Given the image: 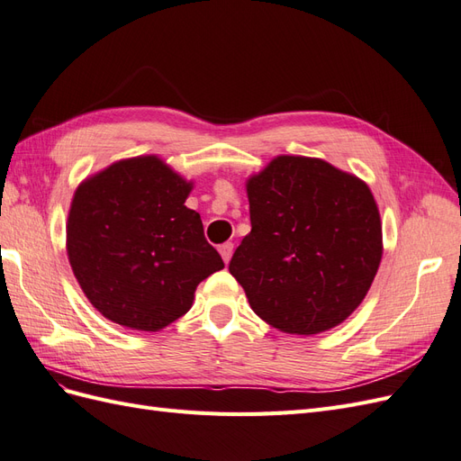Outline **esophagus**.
<instances>
[{"label":"esophagus","mask_w":461,"mask_h":461,"mask_svg":"<svg viewBox=\"0 0 461 461\" xmlns=\"http://www.w3.org/2000/svg\"><path fill=\"white\" fill-rule=\"evenodd\" d=\"M232 249H234V244H232V242H225V244H221V246H219V254H221L222 261H225V263H229V261H230V258H232Z\"/></svg>","instance_id":"1"}]
</instances>
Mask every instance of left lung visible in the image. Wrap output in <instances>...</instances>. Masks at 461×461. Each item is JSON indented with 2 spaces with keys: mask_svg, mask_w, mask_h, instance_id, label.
<instances>
[{
  "mask_svg": "<svg viewBox=\"0 0 461 461\" xmlns=\"http://www.w3.org/2000/svg\"><path fill=\"white\" fill-rule=\"evenodd\" d=\"M252 230L229 271L256 315L288 332H325L364 302L383 258V222L356 175L276 156L246 180Z\"/></svg>",
  "mask_w": 461,
  "mask_h": 461,
  "instance_id": "left-lung-1",
  "label": "left lung"
}]
</instances>
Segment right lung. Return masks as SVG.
Instances as JSON below:
<instances>
[{
    "label": "right lung",
    "mask_w": 461,
    "mask_h": 461,
    "mask_svg": "<svg viewBox=\"0 0 461 461\" xmlns=\"http://www.w3.org/2000/svg\"><path fill=\"white\" fill-rule=\"evenodd\" d=\"M194 183L158 156L121 159L82 180L67 219V256L105 319L158 332L183 317L198 285L225 267L185 205Z\"/></svg>",
    "instance_id": "add662e5"
}]
</instances>
